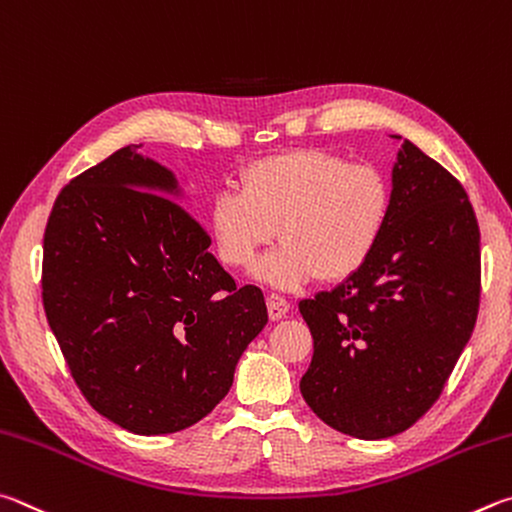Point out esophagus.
Segmentation results:
<instances>
[{
  "instance_id": "esophagus-1",
  "label": "esophagus",
  "mask_w": 512,
  "mask_h": 512,
  "mask_svg": "<svg viewBox=\"0 0 512 512\" xmlns=\"http://www.w3.org/2000/svg\"><path fill=\"white\" fill-rule=\"evenodd\" d=\"M267 312H270L272 321H279L290 312V303L279 297V294H270V297H267Z\"/></svg>"
}]
</instances>
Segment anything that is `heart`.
<instances>
[{
	"label": "heart",
	"instance_id": "obj_1",
	"mask_svg": "<svg viewBox=\"0 0 512 512\" xmlns=\"http://www.w3.org/2000/svg\"><path fill=\"white\" fill-rule=\"evenodd\" d=\"M391 191L369 164H346L319 150H294L249 164L240 191L211 200L209 224L220 258L245 267L279 236L281 245L254 267L272 288L297 290L312 279L339 281L369 261L389 218Z\"/></svg>",
	"mask_w": 512,
	"mask_h": 512
}]
</instances>
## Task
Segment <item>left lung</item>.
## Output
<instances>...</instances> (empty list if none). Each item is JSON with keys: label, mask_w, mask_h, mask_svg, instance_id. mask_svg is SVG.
I'll list each match as a JSON object with an SVG mask.
<instances>
[{"label": "left lung", "mask_w": 512, "mask_h": 512, "mask_svg": "<svg viewBox=\"0 0 512 512\" xmlns=\"http://www.w3.org/2000/svg\"><path fill=\"white\" fill-rule=\"evenodd\" d=\"M391 186L369 261L299 303L315 339L301 396L326 425L364 441L405 432L438 400L481 294L479 224L459 179L405 139Z\"/></svg>", "instance_id": "8db88e82"}]
</instances>
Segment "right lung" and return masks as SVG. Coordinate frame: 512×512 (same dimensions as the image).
<instances>
[{"instance_id":"1","label":"right lung","mask_w":512,"mask_h":512,"mask_svg":"<svg viewBox=\"0 0 512 512\" xmlns=\"http://www.w3.org/2000/svg\"><path fill=\"white\" fill-rule=\"evenodd\" d=\"M137 148L116 150L56 197L42 303L89 405L132 434L159 436L227 396L267 306L211 254L173 170Z\"/></svg>"}]
</instances>
